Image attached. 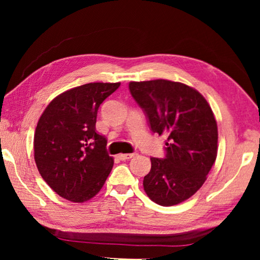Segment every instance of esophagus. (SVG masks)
<instances>
[{
	"label": "esophagus",
	"mask_w": 260,
	"mask_h": 260,
	"mask_svg": "<svg viewBox=\"0 0 260 260\" xmlns=\"http://www.w3.org/2000/svg\"><path fill=\"white\" fill-rule=\"evenodd\" d=\"M136 153H120L118 158H119L120 160H127V159H131V158H133Z\"/></svg>",
	"instance_id": "34e87169"
}]
</instances>
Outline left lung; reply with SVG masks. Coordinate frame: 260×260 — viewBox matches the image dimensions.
Masks as SVG:
<instances>
[{
    "label": "left lung",
    "mask_w": 260,
    "mask_h": 260,
    "mask_svg": "<svg viewBox=\"0 0 260 260\" xmlns=\"http://www.w3.org/2000/svg\"><path fill=\"white\" fill-rule=\"evenodd\" d=\"M129 91L153 133L165 135V158H150L143 188L152 202L172 206L203 186L218 152L212 109L196 89L164 79L131 81Z\"/></svg>",
    "instance_id": "left-lung-1"
}]
</instances>
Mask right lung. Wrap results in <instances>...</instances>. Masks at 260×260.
Returning <instances> with one entry per match:
<instances>
[{"instance_id": "obj_1", "label": "right lung", "mask_w": 260, "mask_h": 260, "mask_svg": "<svg viewBox=\"0 0 260 260\" xmlns=\"http://www.w3.org/2000/svg\"><path fill=\"white\" fill-rule=\"evenodd\" d=\"M120 82H90L69 89L48 104L34 134V159L42 179L63 199H93L109 177L113 158L96 132L103 101Z\"/></svg>"}]
</instances>
